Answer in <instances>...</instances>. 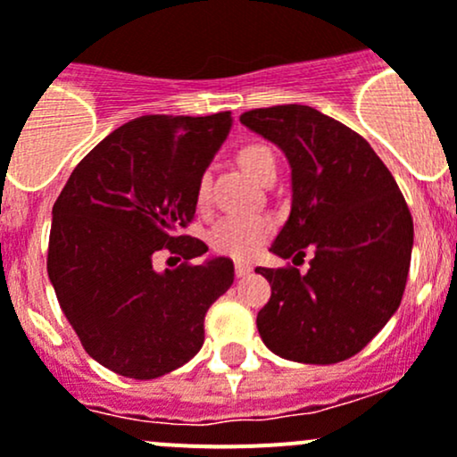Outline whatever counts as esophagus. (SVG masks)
Listing matches in <instances>:
<instances>
[{
  "label": "esophagus",
  "instance_id": "1",
  "mask_svg": "<svg viewBox=\"0 0 457 457\" xmlns=\"http://www.w3.org/2000/svg\"><path fill=\"white\" fill-rule=\"evenodd\" d=\"M234 271H237V278H245L252 273V265H247V262H237Z\"/></svg>",
  "mask_w": 457,
  "mask_h": 457
}]
</instances>
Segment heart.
I'll list each match as a JSON object with an SVG mask.
<instances>
[{
  "label": "heart",
  "instance_id": "b5f03b06",
  "mask_svg": "<svg viewBox=\"0 0 457 457\" xmlns=\"http://www.w3.org/2000/svg\"><path fill=\"white\" fill-rule=\"evenodd\" d=\"M238 164L252 179L265 184L267 179L276 177L278 162L271 148L262 144H247L238 151ZM208 199V179H201L196 186V204L204 205ZM276 229V220L269 214H234L225 216L214 225L210 234L214 252L223 256L237 258V261H247L256 256L262 249V245L269 241V237Z\"/></svg>",
  "mask_w": 457,
  "mask_h": 457
}]
</instances>
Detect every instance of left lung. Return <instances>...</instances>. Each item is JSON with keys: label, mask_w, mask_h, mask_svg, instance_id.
Returning a JSON list of instances; mask_svg holds the SVG:
<instances>
[{"label": "left lung", "mask_w": 457, "mask_h": 457, "mask_svg": "<svg viewBox=\"0 0 457 457\" xmlns=\"http://www.w3.org/2000/svg\"><path fill=\"white\" fill-rule=\"evenodd\" d=\"M241 122L276 144L291 166V212L271 252L293 261L313 252L306 273L256 269L271 285L258 333L291 361L350 359L403 300L414 245L410 208L372 146L317 109H252Z\"/></svg>", "instance_id": "8db88e82"}]
</instances>
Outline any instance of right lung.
<instances>
[{"mask_svg":"<svg viewBox=\"0 0 457 457\" xmlns=\"http://www.w3.org/2000/svg\"><path fill=\"white\" fill-rule=\"evenodd\" d=\"M229 129V112L131 120L80 160L52 208L47 276L83 348L115 374L146 381L190 361L232 287V261L192 265L208 247L179 234ZM162 248L185 262L155 272Z\"/></svg>","mask_w":457,"mask_h":457,"instance_id":"add662e5","label":"right lung"}]
</instances>
